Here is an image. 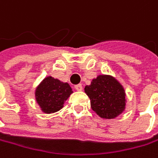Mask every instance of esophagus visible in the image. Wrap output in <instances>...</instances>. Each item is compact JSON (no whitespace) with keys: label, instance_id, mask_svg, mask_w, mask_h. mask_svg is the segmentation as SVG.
Wrapping results in <instances>:
<instances>
[{"label":"esophagus","instance_id":"1","mask_svg":"<svg viewBox=\"0 0 158 158\" xmlns=\"http://www.w3.org/2000/svg\"><path fill=\"white\" fill-rule=\"evenodd\" d=\"M75 89H76L77 91H82L83 87H82L81 84H77V85H75Z\"/></svg>","mask_w":158,"mask_h":158}]
</instances>
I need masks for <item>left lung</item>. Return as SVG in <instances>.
<instances>
[{
	"instance_id": "left-lung-1",
	"label": "left lung",
	"mask_w": 158,
	"mask_h": 158,
	"mask_svg": "<svg viewBox=\"0 0 158 158\" xmlns=\"http://www.w3.org/2000/svg\"><path fill=\"white\" fill-rule=\"evenodd\" d=\"M84 90L91 100L92 109L100 118H115L125 110V91L114 77L99 75Z\"/></svg>"
}]
</instances>
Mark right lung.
I'll return each instance as SVG.
<instances>
[{"mask_svg":"<svg viewBox=\"0 0 158 158\" xmlns=\"http://www.w3.org/2000/svg\"><path fill=\"white\" fill-rule=\"evenodd\" d=\"M72 93L68 83L49 76L36 88L35 97L42 112L51 114L59 111Z\"/></svg>","mask_w":158,"mask_h":158,"instance_id":"right-lung-1","label":"right lung"}]
</instances>
